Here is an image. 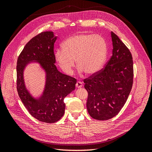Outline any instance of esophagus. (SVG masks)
<instances>
[{"mask_svg": "<svg viewBox=\"0 0 152 152\" xmlns=\"http://www.w3.org/2000/svg\"><path fill=\"white\" fill-rule=\"evenodd\" d=\"M76 86L77 88H80L83 86V83L81 82H77L76 83Z\"/></svg>", "mask_w": 152, "mask_h": 152, "instance_id": "34e87169", "label": "esophagus"}]
</instances>
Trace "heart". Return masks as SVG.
Instances as JSON below:
<instances>
[{"instance_id": "heart-1", "label": "heart", "mask_w": 152, "mask_h": 152, "mask_svg": "<svg viewBox=\"0 0 152 152\" xmlns=\"http://www.w3.org/2000/svg\"><path fill=\"white\" fill-rule=\"evenodd\" d=\"M107 56V44L101 36L79 33L72 35L62 44V50L55 53V59L63 72L70 75L75 66L79 71L93 75L101 70Z\"/></svg>"}]
</instances>
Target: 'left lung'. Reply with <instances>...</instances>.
Instances as JSON below:
<instances>
[{"label":"left lung","instance_id":"1","mask_svg":"<svg viewBox=\"0 0 152 152\" xmlns=\"http://www.w3.org/2000/svg\"><path fill=\"white\" fill-rule=\"evenodd\" d=\"M112 56L104 69L83 82L88 92L87 109L97 120L117 115L125 104L133 82V62L129 50L111 32Z\"/></svg>","mask_w":152,"mask_h":152}]
</instances>
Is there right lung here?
Segmentation results:
<instances>
[{"label":"right lung","mask_w":152,"mask_h":152,"mask_svg":"<svg viewBox=\"0 0 152 152\" xmlns=\"http://www.w3.org/2000/svg\"><path fill=\"white\" fill-rule=\"evenodd\" d=\"M57 40L52 31L42 32L25 45L17 61V90L30 114L40 121L57 122L65 109L64 99L75 89L76 80L57 70L53 51ZM31 62H38L46 72V83L42 95L34 98L24 84L23 72Z\"/></svg>","instance_id":"add662e5"}]
</instances>
